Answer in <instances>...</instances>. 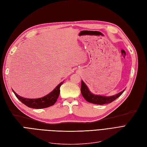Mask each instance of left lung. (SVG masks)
<instances>
[{
  "mask_svg": "<svg viewBox=\"0 0 147 147\" xmlns=\"http://www.w3.org/2000/svg\"><path fill=\"white\" fill-rule=\"evenodd\" d=\"M81 93L83 96L84 98L90 103H93L94 104H98V105H104L107 104L111 103L115 100L120 96L125 91L123 90L120 93H117L116 95H114L112 96H100V95H95L91 93L90 91L88 90V88L86 84L84 82V81H81Z\"/></svg>",
  "mask_w": 147,
  "mask_h": 147,
  "instance_id": "left-lung-1",
  "label": "left lung"
}]
</instances>
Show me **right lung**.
I'll use <instances>...</instances> for the list:
<instances>
[{"label":"right lung","mask_w":147,"mask_h":147,"mask_svg":"<svg viewBox=\"0 0 147 147\" xmlns=\"http://www.w3.org/2000/svg\"><path fill=\"white\" fill-rule=\"evenodd\" d=\"M63 83V82L60 83L51 93L45 96L44 97L38 99L24 98V97H21L17 93H16L13 90H12L16 97L27 107L36 108V109H41V108H45L52 106L55 104L60 94V87H61Z\"/></svg>","instance_id":"right-lung-1"}]
</instances>
